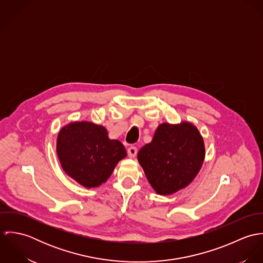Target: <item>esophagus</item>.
Returning a JSON list of instances; mask_svg holds the SVG:
<instances>
[{
  "instance_id": "obj_1",
  "label": "esophagus",
  "mask_w": 263,
  "mask_h": 263,
  "mask_svg": "<svg viewBox=\"0 0 263 263\" xmlns=\"http://www.w3.org/2000/svg\"><path fill=\"white\" fill-rule=\"evenodd\" d=\"M137 153H138V149L136 147H134V146H132V147H129L127 149V155H128L129 158H135Z\"/></svg>"
}]
</instances>
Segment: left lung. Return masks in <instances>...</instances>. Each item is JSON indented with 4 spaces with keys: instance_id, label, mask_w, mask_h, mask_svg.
Returning a JSON list of instances; mask_svg holds the SVG:
<instances>
[{
    "instance_id": "1",
    "label": "left lung",
    "mask_w": 263,
    "mask_h": 263,
    "mask_svg": "<svg viewBox=\"0 0 263 263\" xmlns=\"http://www.w3.org/2000/svg\"><path fill=\"white\" fill-rule=\"evenodd\" d=\"M203 159L202 137L189 122L160 124L150 144L138 153L151 186L161 195L186 187L199 172Z\"/></svg>"
}]
</instances>
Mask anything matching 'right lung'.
Returning <instances> with one entry per match:
<instances>
[{"mask_svg":"<svg viewBox=\"0 0 263 263\" xmlns=\"http://www.w3.org/2000/svg\"><path fill=\"white\" fill-rule=\"evenodd\" d=\"M57 153L64 171L87 188L104 183L126 156L123 145L110 140L104 126L88 121L64 126L59 133Z\"/></svg>","mask_w":263,"mask_h":263,"instance_id":"right-lung-1","label":"right lung"}]
</instances>
